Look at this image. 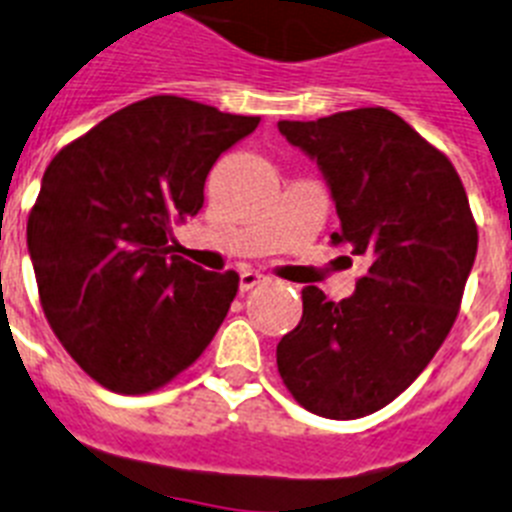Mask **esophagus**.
Listing matches in <instances>:
<instances>
[{"instance_id": "34e87169", "label": "esophagus", "mask_w": 512, "mask_h": 512, "mask_svg": "<svg viewBox=\"0 0 512 512\" xmlns=\"http://www.w3.org/2000/svg\"><path fill=\"white\" fill-rule=\"evenodd\" d=\"M261 282H266V277L261 272H253V269H246L240 274V293H248L253 287H259Z\"/></svg>"}]
</instances>
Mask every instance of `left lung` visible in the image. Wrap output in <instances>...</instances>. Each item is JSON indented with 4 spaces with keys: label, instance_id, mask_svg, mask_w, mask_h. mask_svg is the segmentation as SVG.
Wrapping results in <instances>:
<instances>
[{
    "label": "left lung",
    "instance_id": "8db88e82",
    "mask_svg": "<svg viewBox=\"0 0 512 512\" xmlns=\"http://www.w3.org/2000/svg\"><path fill=\"white\" fill-rule=\"evenodd\" d=\"M277 128L322 167L340 217L332 246H348L366 269L345 301L303 290L277 371L316 416H369L408 390L450 335L479 246L476 219L453 162L390 109Z\"/></svg>",
    "mask_w": 512,
    "mask_h": 512
}]
</instances>
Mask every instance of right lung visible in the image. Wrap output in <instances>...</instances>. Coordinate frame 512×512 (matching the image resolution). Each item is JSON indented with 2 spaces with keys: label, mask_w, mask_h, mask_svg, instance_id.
<instances>
[{
  "label": "right lung",
  "mask_w": 512,
  "mask_h": 512,
  "mask_svg": "<svg viewBox=\"0 0 512 512\" xmlns=\"http://www.w3.org/2000/svg\"><path fill=\"white\" fill-rule=\"evenodd\" d=\"M261 117L149 96L54 156L28 214L38 298L62 348L120 395H146L206 350L238 272H206L170 247L204 206V183ZM177 246V243H176Z\"/></svg>",
  "instance_id": "obj_1"
}]
</instances>
